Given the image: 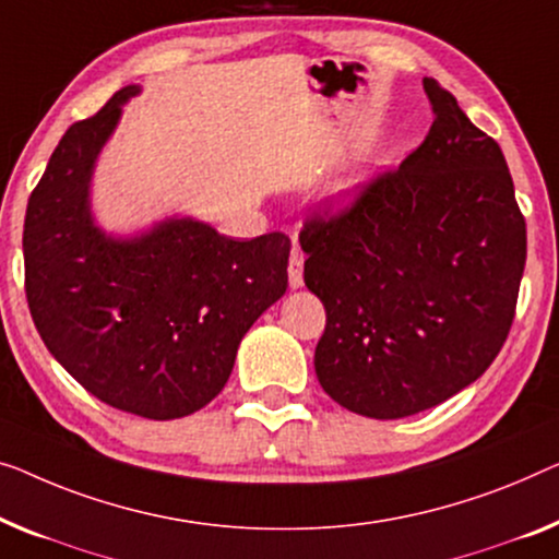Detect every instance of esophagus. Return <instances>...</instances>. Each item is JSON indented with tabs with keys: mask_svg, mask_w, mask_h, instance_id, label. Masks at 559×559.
<instances>
[{
	"mask_svg": "<svg viewBox=\"0 0 559 559\" xmlns=\"http://www.w3.org/2000/svg\"><path fill=\"white\" fill-rule=\"evenodd\" d=\"M288 283L290 288L304 286V255L298 251H294L288 258Z\"/></svg>",
	"mask_w": 559,
	"mask_h": 559,
	"instance_id": "34e87169",
	"label": "esophagus"
}]
</instances>
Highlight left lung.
<instances>
[{
    "mask_svg": "<svg viewBox=\"0 0 559 559\" xmlns=\"http://www.w3.org/2000/svg\"><path fill=\"white\" fill-rule=\"evenodd\" d=\"M424 143L338 213L304 223V281L326 308L316 377L371 419L431 409L497 359L512 329L527 226L502 150L424 78Z\"/></svg>",
    "mask_w": 559,
    "mask_h": 559,
    "instance_id": "left-lung-1",
    "label": "left lung"
}]
</instances>
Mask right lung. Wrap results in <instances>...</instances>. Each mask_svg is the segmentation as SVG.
Here are the masks:
<instances>
[{
  "label": "right lung",
  "instance_id": "add662e5",
  "mask_svg": "<svg viewBox=\"0 0 559 559\" xmlns=\"http://www.w3.org/2000/svg\"><path fill=\"white\" fill-rule=\"evenodd\" d=\"M138 85L74 122L24 215V290L49 354L99 402L180 419L226 386L238 344L286 294L290 240H236L193 218L110 238L90 211L99 150Z\"/></svg>",
  "mask_w": 559,
  "mask_h": 559
}]
</instances>
